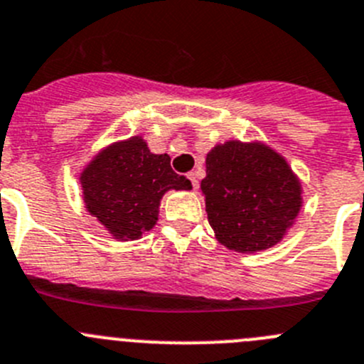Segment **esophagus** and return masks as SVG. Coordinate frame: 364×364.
Wrapping results in <instances>:
<instances>
[{
  "mask_svg": "<svg viewBox=\"0 0 364 364\" xmlns=\"http://www.w3.org/2000/svg\"><path fill=\"white\" fill-rule=\"evenodd\" d=\"M188 179H190V183H192L193 190L198 188V186H199V181H198V176H196V172H188Z\"/></svg>",
  "mask_w": 364,
  "mask_h": 364,
  "instance_id": "1",
  "label": "esophagus"
}]
</instances>
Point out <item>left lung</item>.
Instances as JSON below:
<instances>
[{"instance_id": "8db88e82", "label": "left lung", "mask_w": 364, "mask_h": 364, "mask_svg": "<svg viewBox=\"0 0 364 364\" xmlns=\"http://www.w3.org/2000/svg\"><path fill=\"white\" fill-rule=\"evenodd\" d=\"M201 190L219 242L240 253L280 242L301 206L289 165L259 144L226 141L212 149Z\"/></svg>"}]
</instances>
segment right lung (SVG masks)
Here are the masks:
<instances>
[{
  "instance_id": "1",
  "label": "right lung",
  "mask_w": 364,
  "mask_h": 364,
  "mask_svg": "<svg viewBox=\"0 0 364 364\" xmlns=\"http://www.w3.org/2000/svg\"><path fill=\"white\" fill-rule=\"evenodd\" d=\"M84 201L117 239H138L158 220L166 190H190L188 179L172 171L166 154H152L141 138L105 149L80 176Z\"/></svg>"
}]
</instances>
